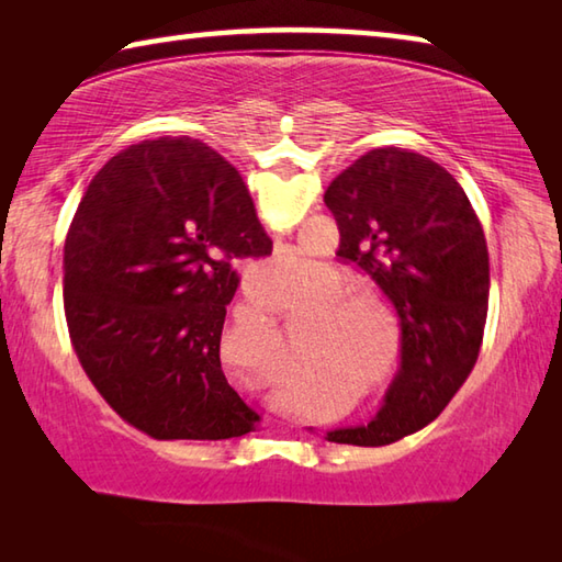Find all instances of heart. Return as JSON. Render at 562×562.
<instances>
[{"mask_svg": "<svg viewBox=\"0 0 562 562\" xmlns=\"http://www.w3.org/2000/svg\"><path fill=\"white\" fill-rule=\"evenodd\" d=\"M315 270V262H310L302 255H278V258L265 260L255 265L247 274V282H250L252 292L262 297L265 302H280L288 297L294 288H302L307 278ZM347 284V278L337 270H329L325 282H322L319 297H327L317 304V315L329 319L325 327H322V337L327 339V355L325 351H312L317 359H329V355H339V349L355 345L357 339L364 335V327L359 325L357 307H369V294L364 292H339ZM333 297L329 299L328 294Z\"/></svg>", "mask_w": 562, "mask_h": 562, "instance_id": "b5f03b06", "label": "heart"}]
</instances>
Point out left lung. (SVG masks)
I'll list each match as a JSON object with an SVG mask.
<instances>
[{"mask_svg":"<svg viewBox=\"0 0 562 562\" xmlns=\"http://www.w3.org/2000/svg\"><path fill=\"white\" fill-rule=\"evenodd\" d=\"M325 203L341 260L396 310L402 369L369 424L327 441L386 446L439 416L479 359L488 312V247L449 170L406 148H374L331 180Z\"/></svg>","mask_w":562,"mask_h":562,"instance_id":"obj_1","label":"left lung"}]
</instances>
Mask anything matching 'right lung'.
<instances>
[{
  "mask_svg": "<svg viewBox=\"0 0 562 562\" xmlns=\"http://www.w3.org/2000/svg\"><path fill=\"white\" fill-rule=\"evenodd\" d=\"M243 178L203 140L156 138L103 166L64 245V312L83 372L160 441H223L258 414L221 367L233 258H265Z\"/></svg>",
  "mask_w": 562,
  "mask_h": 562,
  "instance_id": "add662e5",
  "label": "right lung"
}]
</instances>
